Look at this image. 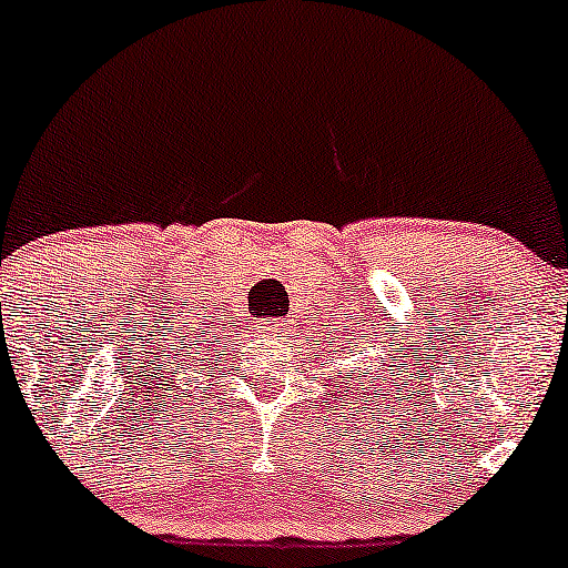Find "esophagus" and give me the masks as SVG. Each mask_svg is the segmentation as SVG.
Instances as JSON below:
<instances>
[{"mask_svg": "<svg viewBox=\"0 0 568 568\" xmlns=\"http://www.w3.org/2000/svg\"><path fill=\"white\" fill-rule=\"evenodd\" d=\"M262 327H265L267 335H282L286 331V322L278 320V316H273V320L262 322Z\"/></svg>", "mask_w": 568, "mask_h": 568, "instance_id": "obj_1", "label": "esophagus"}]
</instances>
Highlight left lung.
I'll list each match as a JSON object with an SVG mask.
<instances>
[{
    "label": "left lung",
    "instance_id": "8db88e82",
    "mask_svg": "<svg viewBox=\"0 0 568 568\" xmlns=\"http://www.w3.org/2000/svg\"><path fill=\"white\" fill-rule=\"evenodd\" d=\"M355 335H357V338H365V335L359 331H355ZM344 341H352V338H344ZM344 341H338V346H344ZM331 344H333V341H331Z\"/></svg>",
    "mask_w": 568,
    "mask_h": 568
}]
</instances>
